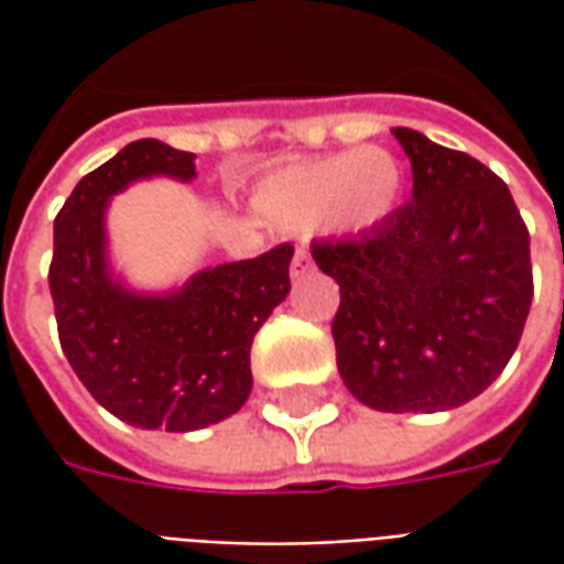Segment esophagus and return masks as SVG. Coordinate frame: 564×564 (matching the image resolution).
Instances as JSON below:
<instances>
[{
	"label": "esophagus",
	"instance_id": "obj_1",
	"mask_svg": "<svg viewBox=\"0 0 564 564\" xmlns=\"http://www.w3.org/2000/svg\"><path fill=\"white\" fill-rule=\"evenodd\" d=\"M307 269H311V257H307L305 247H299L293 257V265H290V274H293V278H302Z\"/></svg>",
	"mask_w": 564,
	"mask_h": 564
}]
</instances>
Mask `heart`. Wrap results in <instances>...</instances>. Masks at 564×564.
<instances>
[{"label": "heart", "instance_id": "1", "mask_svg": "<svg viewBox=\"0 0 564 564\" xmlns=\"http://www.w3.org/2000/svg\"><path fill=\"white\" fill-rule=\"evenodd\" d=\"M402 196V169L390 150L356 148L293 162L269 174L253 205L278 232L356 235L390 217Z\"/></svg>", "mask_w": 564, "mask_h": 564}]
</instances>
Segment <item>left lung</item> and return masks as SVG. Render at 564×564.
<instances>
[{
    "mask_svg": "<svg viewBox=\"0 0 564 564\" xmlns=\"http://www.w3.org/2000/svg\"><path fill=\"white\" fill-rule=\"evenodd\" d=\"M414 196L347 241L311 245L341 286L332 323L347 390L375 411L435 414L505 371L532 305L529 229L508 184L468 153L392 129Z\"/></svg>",
    "mask_w": 564,
    "mask_h": 564,
    "instance_id": "1",
    "label": "left lung"
}]
</instances>
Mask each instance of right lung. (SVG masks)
Masks as SVG:
<instances>
[{
  "instance_id": "1",
  "label": "right lung",
  "mask_w": 564,
  "mask_h": 564,
  "mask_svg": "<svg viewBox=\"0 0 564 564\" xmlns=\"http://www.w3.org/2000/svg\"><path fill=\"white\" fill-rule=\"evenodd\" d=\"M150 177L189 184L196 156L141 139L80 177L54 220L47 281L63 354L93 399L135 429L196 432L245 408L250 344L290 293L293 245L202 269L172 290H132L111 265L108 208Z\"/></svg>"
}]
</instances>
